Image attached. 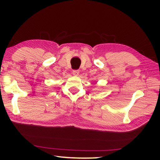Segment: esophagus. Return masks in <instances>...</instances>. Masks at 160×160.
<instances>
[{"instance_id": "esophagus-1", "label": "esophagus", "mask_w": 160, "mask_h": 160, "mask_svg": "<svg viewBox=\"0 0 160 160\" xmlns=\"http://www.w3.org/2000/svg\"><path fill=\"white\" fill-rule=\"evenodd\" d=\"M79 70H72V74H73V75H75V76H77V75H79Z\"/></svg>"}]
</instances>
